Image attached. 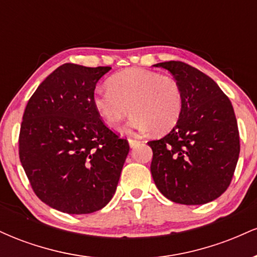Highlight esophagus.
<instances>
[{
  "mask_svg": "<svg viewBox=\"0 0 257 257\" xmlns=\"http://www.w3.org/2000/svg\"><path fill=\"white\" fill-rule=\"evenodd\" d=\"M128 143H129V145H131V147H134V146H137L139 143H140V140H138V139H129Z\"/></svg>",
  "mask_w": 257,
  "mask_h": 257,
  "instance_id": "obj_1",
  "label": "esophagus"
}]
</instances>
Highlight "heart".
<instances>
[{
  "label": "heart",
  "instance_id": "obj_1",
  "mask_svg": "<svg viewBox=\"0 0 257 257\" xmlns=\"http://www.w3.org/2000/svg\"><path fill=\"white\" fill-rule=\"evenodd\" d=\"M108 84L110 88H95L93 104L111 128H118L131 111L135 114L129 125L137 132L153 129L161 134L179 122L184 99L181 87L173 77L144 69H129L112 76Z\"/></svg>",
  "mask_w": 257,
  "mask_h": 257
}]
</instances>
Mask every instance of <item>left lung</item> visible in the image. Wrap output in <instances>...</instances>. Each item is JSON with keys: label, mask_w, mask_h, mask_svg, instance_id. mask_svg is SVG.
<instances>
[{"label": "left lung", "mask_w": 257, "mask_h": 257, "mask_svg": "<svg viewBox=\"0 0 257 257\" xmlns=\"http://www.w3.org/2000/svg\"><path fill=\"white\" fill-rule=\"evenodd\" d=\"M153 66L172 73L184 99L172 132L147 143L153 152V181L172 202L205 204L227 190L239 157L233 106L215 81L191 65L166 61Z\"/></svg>", "instance_id": "left-lung-1"}]
</instances>
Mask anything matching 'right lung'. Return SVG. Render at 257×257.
Listing matches in <instances>:
<instances>
[{"label":"right lung","instance_id":"right-lung-1","mask_svg":"<svg viewBox=\"0 0 257 257\" xmlns=\"http://www.w3.org/2000/svg\"><path fill=\"white\" fill-rule=\"evenodd\" d=\"M110 66L64 64L26 105L19 157L36 196L67 214H90L110 202L129 144L100 119L93 95Z\"/></svg>","mask_w":257,"mask_h":257}]
</instances>
